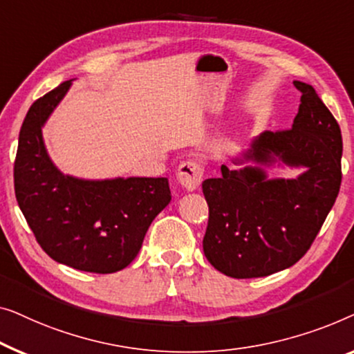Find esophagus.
Masks as SVG:
<instances>
[{"label": "esophagus", "instance_id": "1", "mask_svg": "<svg viewBox=\"0 0 354 354\" xmlns=\"http://www.w3.org/2000/svg\"><path fill=\"white\" fill-rule=\"evenodd\" d=\"M203 178V167L197 160L183 162L178 168V181L183 184L187 191H196L201 186Z\"/></svg>", "mask_w": 354, "mask_h": 354}]
</instances>
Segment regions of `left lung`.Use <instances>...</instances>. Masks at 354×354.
<instances>
[{
    "mask_svg": "<svg viewBox=\"0 0 354 354\" xmlns=\"http://www.w3.org/2000/svg\"><path fill=\"white\" fill-rule=\"evenodd\" d=\"M301 93L292 128L265 131L245 160L305 167L295 179H268L261 167L229 170L202 183L208 203L203 253L215 270L236 279L274 274L310 250L342 184V131L311 84Z\"/></svg>",
    "mask_w": 354,
    "mask_h": 354,
    "instance_id": "1",
    "label": "left lung"
}]
</instances>
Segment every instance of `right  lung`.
Instances as JSON below:
<instances>
[{"instance_id":"add662e5","label":"right lung","mask_w":354,"mask_h":354,"mask_svg":"<svg viewBox=\"0 0 354 354\" xmlns=\"http://www.w3.org/2000/svg\"><path fill=\"white\" fill-rule=\"evenodd\" d=\"M72 80L37 99L19 133L14 191L39 247L80 271L111 274L136 258L149 226L171 201L167 178L88 181L66 176L44 149L41 127Z\"/></svg>"}]
</instances>
